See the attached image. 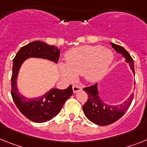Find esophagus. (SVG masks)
Instances as JSON below:
<instances>
[{"mask_svg":"<svg viewBox=\"0 0 147 147\" xmlns=\"http://www.w3.org/2000/svg\"><path fill=\"white\" fill-rule=\"evenodd\" d=\"M82 86H79V85H73V86H72V90H73V92L75 93L81 91V90H82Z\"/></svg>","mask_w":147,"mask_h":147,"instance_id":"esophagus-1","label":"esophagus"}]
</instances>
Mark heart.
<instances>
[{"label": "heart", "instance_id": "obj_1", "mask_svg": "<svg viewBox=\"0 0 147 147\" xmlns=\"http://www.w3.org/2000/svg\"><path fill=\"white\" fill-rule=\"evenodd\" d=\"M66 63L61 64V73L68 80L76 75H84L89 82L100 80L112 64L114 55L112 51L100 46H83L66 52Z\"/></svg>", "mask_w": 147, "mask_h": 147}]
</instances>
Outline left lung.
<instances>
[{
    "instance_id": "left-lung-1",
    "label": "left lung",
    "mask_w": 147,
    "mask_h": 147,
    "mask_svg": "<svg viewBox=\"0 0 147 147\" xmlns=\"http://www.w3.org/2000/svg\"><path fill=\"white\" fill-rule=\"evenodd\" d=\"M110 43L116 52L122 55L123 58H125L126 62L129 63L130 69L135 75L134 61L129 54V52L121 46L113 43ZM84 90L87 93L88 95L87 101L83 106L84 114L89 121L100 126L112 124L120 119L131 105L134 96L133 94H131V95L127 98V100L122 104L118 105H112L104 102L100 98L97 84L89 87L84 88Z\"/></svg>"
}]
</instances>
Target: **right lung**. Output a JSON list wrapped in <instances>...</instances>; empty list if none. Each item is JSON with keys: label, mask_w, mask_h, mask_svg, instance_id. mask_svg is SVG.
Returning a JSON list of instances; mask_svg holds the SVG:
<instances>
[{"label": "right lung", "mask_w": 147, "mask_h": 147, "mask_svg": "<svg viewBox=\"0 0 147 147\" xmlns=\"http://www.w3.org/2000/svg\"><path fill=\"white\" fill-rule=\"evenodd\" d=\"M60 49L55 46L36 40L21 47L13 59L11 95L16 107L25 117L35 123H43L54 118L61 110L63 104L73 94L71 85L66 89H50L38 98H25L18 91L17 79L20 66L29 58L47 59L57 63Z\"/></svg>", "instance_id": "1"}]
</instances>
